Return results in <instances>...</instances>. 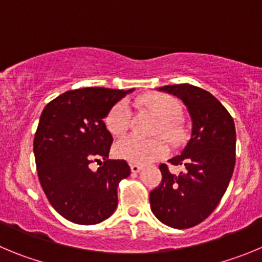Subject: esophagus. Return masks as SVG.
Returning <instances> with one entry per match:
<instances>
[{"instance_id": "obj_1", "label": "esophagus", "mask_w": 262, "mask_h": 262, "mask_svg": "<svg viewBox=\"0 0 262 262\" xmlns=\"http://www.w3.org/2000/svg\"><path fill=\"white\" fill-rule=\"evenodd\" d=\"M130 169L133 173H138V172L142 169V166H138V164H130Z\"/></svg>"}]
</instances>
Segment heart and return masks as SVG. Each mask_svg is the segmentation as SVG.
Segmentation results:
<instances>
[{"label":"heart","instance_id":"1","mask_svg":"<svg viewBox=\"0 0 262 262\" xmlns=\"http://www.w3.org/2000/svg\"><path fill=\"white\" fill-rule=\"evenodd\" d=\"M138 104L148 111L158 120L155 133H160L171 145L178 146L187 138V126L178 116L180 105L172 96L166 94H148L138 99ZM105 126L112 136L120 137L129 128V110L124 102L117 103L111 108L105 117ZM168 151V146L162 138L140 140L128 137L120 141L115 152L120 159L129 163L147 164L159 159Z\"/></svg>","mask_w":262,"mask_h":262}]
</instances>
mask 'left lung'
<instances>
[{
    "instance_id": "left-lung-1",
    "label": "left lung",
    "mask_w": 262,
    "mask_h": 262,
    "mask_svg": "<svg viewBox=\"0 0 262 262\" xmlns=\"http://www.w3.org/2000/svg\"><path fill=\"white\" fill-rule=\"evenodd\" d=\"M158 91L172 94L187 107L192 121L190 140L180 155L168 160L184 167L179 175L160 164L162 184L150 192L151 211L173 228H189L218 206L235 167L234 120L215 96L192 84H169Z\"/></svg>"
}]
</instances>
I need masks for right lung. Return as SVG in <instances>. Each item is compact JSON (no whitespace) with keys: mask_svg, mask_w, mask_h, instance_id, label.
<instances>
[{"mask_svg":"<svg viewBox=\"0 0 262 262\" xmlns=\"http://www.w3.org/2000/svg\"><path fill=\"white\" fill-rule=\"evenodd\" d=\"M130 90L86 87L67 91L46 105L34 140L37 175L60 215L96 225L117 209V187L130 175L125 160L108 159L112 134L103 120ZM98 161L93 171L90 164Z\"/></svg>","mask_w":262,"mask_h":262,"instance_id":"1","label":"right lung"}]
</instances>
